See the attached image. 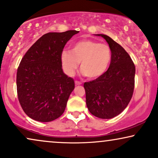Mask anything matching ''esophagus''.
I'll return each instance as SVG.
<instances>
[{"label":"esophagus","instance_id":"obj_1","mask_svg":"<svg viewBox=\"0 0 158 158\" xmlns=\"http://www.w3.org/2000/svg\"><path fill=\"white\" fill-rule=\"evenodd\" d=\"M75 85H81V82L79 81H75Z\"/></svg>","mask_w":158,"mask_h":158}]
</instances>
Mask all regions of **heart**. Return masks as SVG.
I'll list each match as a JSON object with an SVG mask.
<instances>
[{
    "label": "heart",
    "mask_w": 158,
    "mask_h": 158,
    "mask_svg": "<svg viewBox=\"0 0 158 158\" xmlns=\"http://www.w3.org/2000/svg\"><path fill=\"white\" fill-rule=\"evenodd\" d=\"M60 60L63 71L68 76H73L80 63L81 71L85 77L96 79L107 71L112 60V51L107 44L84 40L75 43L71 52L62 51Z\"/></svg>",
    "instance_id": "1"
}]
</instances>
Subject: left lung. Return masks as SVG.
<instances>
[{
	"label": "left lung",
	"mask_w": 158,
	"mask_h": 158,
	"mask_svg": "<svg viewBox=\"0 0 158 158\" xmlns=\"http://www.w3.org/2000/svg\"><path fill=\"white\" fill-rule=\"evenodd\" d=\"M101 36L112 51L109 68L102 77L85 82L86 104L96 117L109 119L117 116L130 103L135 87V67L128 53L105 35Z\"/></svg>",
	"instance_id": "left-lung-1"
}]
</instances>
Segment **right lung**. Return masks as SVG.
Listing matches in <instances>:
<instances>
[{
    "label": "right lung",
    "mask_w": 158,
    "mask_h": 158,
    "mask_svg": "<svg viewBox=\"0 0 158 158\" xmlns=\"http://www.w3.org/2000/svg\"><path fill=\"white\" fill-rule=\"evenodd\" d=\"M76 30L49 32L38 39L22 58L17 72L18 100L34 120L49 122L62 115L74 81L64 73L60 56Z\"/></svg>",
    "instance_id": "right-lung-1"
}]
</instances>
